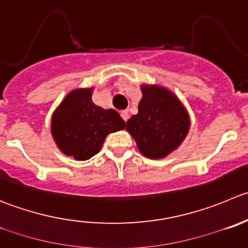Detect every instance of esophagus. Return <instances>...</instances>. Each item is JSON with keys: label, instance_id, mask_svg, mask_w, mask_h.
<instances>
[{"label": "esophagus", "instance_id": "1", "mask_svg": "<svg viewBox=\"0 0 248 248\" xmlns=\"http://www.w3.org/2000/svg\"><path fill=\"white\" fill-rule=\"evenodd\" d=\"M121 117H122V119H124V122H127V120L129 119L128 111H127V110H124V111H121Z\"/></svg>", "mask_w": 248, "mask_h": 248}]
</instances>
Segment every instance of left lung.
<instances>
[{
    "label": "left lung",
    "mask_w": 248,
    "mask_h": 248,
    "mask_svg": "<svg viewBox=\"0 0 248 248\" xmlns=\"http://www.w3.org/2000/svg\"><path fill=\"white\" fill-rule=\"evenodd\" d=\"M138 114L127 121L126 129L139 151L153 160L163 158L184 140L190 119L184 105L170 91L160 86H141Z\"/></svg>",
    "instance_id": "obj_1"
}]
</instances>
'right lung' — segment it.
I'll use <instances>...</instances> for the list:
<instances>
[{
    "label": "right lung",
    "instance_id": "add662e5",
    "mask_svg": "<svg viewBox=\"0 0 248 248\" xmlns=\"http://www.w3.org/2000/svg\"><path fill=\"white\" fill-rule=\"evenodd\" d=\"M92 91H71L52 116L50 131L55 144L62 153L78 161L99 153L108 134L126 127L119 112L105 110L92 102Z\"/></svg>",
    "mask_w": 248,
    "mask_h": 248
}]
</instances>
